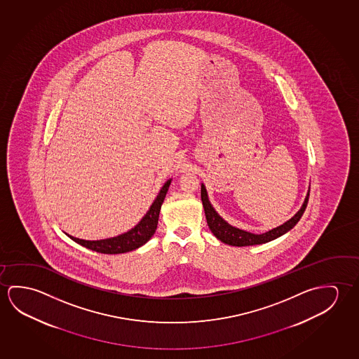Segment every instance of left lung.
I'll list each match as a JSON object with an SVG mask.
<instances>
[{
  "instance_id": "left-lung-1",
  "label": "left lung",
  "mask_w": 359,
  "mask_h": 359,
  "mask_svg": "<svg viewBox=\"0 0 359 359\" xmlns=\"http://www.w3.org/2000/svg\"><path fill=\"white\" fill-rule=\"evenodd\" d=\"M308 198H309V189H308L307 196L304 198V202L302 205L301 210L297 212L294 216L288 219L287 222L280 224L278 227L269 229L268 232L264 233L255 234L239 229V228L231 226L229 223L226 222L222 217L217 213L216 210L213 208L211 205L210 199H208V194H207V189L205 186L202 183L201 184V199L203 203V208H205V219H207V224L211 229L212 233L216 236V238L219 239L223 243L229 245H236V247H245V245H262V243H267L273 239L278 238L280 236L287 233L292 228L296 226L298 221L301 219L303 213L306 211L307 207Z\"/></svg>"
}]
</instances>
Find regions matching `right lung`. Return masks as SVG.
<instances>
[{"instance_id":"add662e5","label":"right lung","mask_w":359,"mask_h":359,"mask_svg":"<svg viewBox=\"0 0 359 359\" xmlns=\"http://www.w3.org/2000/svg\"><path fill=\"white\" fill-rule=\"evenodd\" d=\"M171 182L172 178H170L163 184V187L161 188L160 194H157V197L149 207L147 213L128 232L118 234V236L111 237V238L98 239V241H86V239L76 238L69 234H66L76 243L83 245L88 250L98 252V253H104V255H118V253H126V252L137 250V248L142 247L144 243H147L156 232L157 224H158L161 205L165 201V194H167Z\"/></svg>"}]
</instances>
